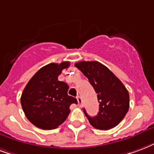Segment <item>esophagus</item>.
<instances>
[{"label": "esophagus", "instance_id": "34e87169", "mask_svg": "<svg viewBox=\"0 0 154 154\" xmlns=\"http://www.w3.org/2000/svg\"><path fill=\"white\" fill-rule=\"evenodd\" d=\"M77 102H78V105L79 106L82 105V97H81V96H77Z\"/></svg>", "mask_w": 154, "mask_h": 154}]
</instances>
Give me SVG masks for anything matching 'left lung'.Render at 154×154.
<instances>
[{"label": "left lung", "mask_w": 154, "mask_h": 154, "mask_svg": "<svg viewBox=\"0 0 154 154\" xmlns=\"http://www.w3.org/2000/svg\"><path fill=\"white\" fill-rule=\"evenodd\" d=\"M97 93L100 109L97 116L90 117L83 109L92 126L109 130L120 123L129 109V93L122 82L106 66L97 61L75 63Z\"/></svg>", "instance_id": "8db88e82"}]
</instances>
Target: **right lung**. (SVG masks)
<instances>
[{
  "mask_svg": "<svg viewBox=\"0 0 154 154\" xmlns=\"http://www.w3.org/2000/svg\"><path fill=\"white\" fill-rule=\"evenodd\" d=\"M70 65L69 62L51 63L34 74L21 95V105L30 122L38 128L53 130L67 119L76 98L69 96V86L58 80L59 75Z\"/></svg>",
  "mask_w": 154,
  "mask_h": 154,
  "instance_id": "right-lung-1",
  "label": "right lung"
}]
</instances>
